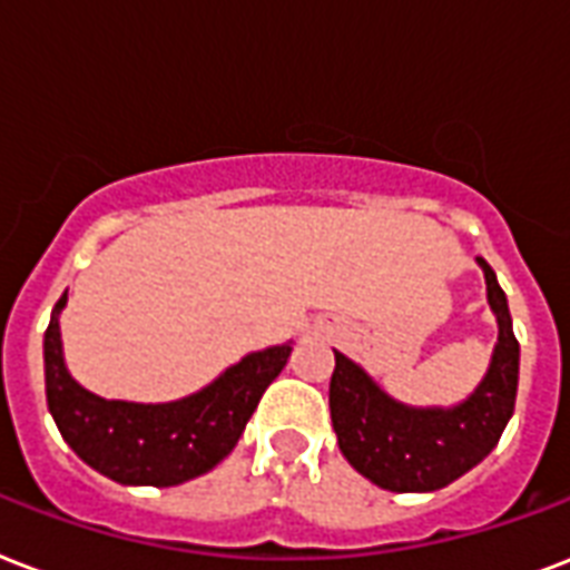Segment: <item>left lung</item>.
I'll use <instances>...</instances> for the list:
<instances>
[{
	"label": "left lung",
	"mask_w": 570,
	"mask_h": 570,
	"mask_svg": "<svg viewBox=\"0 0 570 570\" xmlns=\"http://www.w3.org/2000/svg\"><path fill=\"white\" fill-rule=\"evenodd\" d=\"M488 303L500 338L479 390L452 410H416L392 401L347 356L335 354L330 377V419L338 449L356 473L395 493L440 491L482 464L500 443L518 399L520 345L500 282L484 258Z\"/></svg>",
	"instance_id": "1"
}]
</instances>
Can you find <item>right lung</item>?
Masks as SVG:
<instances>
[{
    "mask_svg": "<svg viewBox=\"0 0 570 570\" xmlns=\"http://www.w3.org/2000/svg\"><path fill=\"white\" fill-rule=\"evenodd\" d=\"M65 303L68 291L43 333L47 407L65 443L91 470L118 484L171 488L214 470L235 449L264 390L291 356V345L244 356L210 386L171 404L106 401L82 390L65 368L59 335Z\"/></svg>",
    "mask_w": 570,
    "mask_h": 570,
    "instance_id": "right-lung-1",
    "label": "right lung"
}]
</instances>
